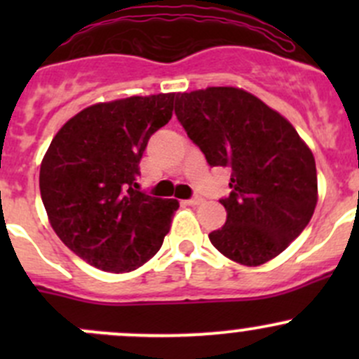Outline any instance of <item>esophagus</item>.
Returning a JSON list of instances; mask_svg holds the SVG:
<instances>
[{
    "mask_svg": "<svg viewBox=\"0 0 359 359\" xmlns=\"http://www.w3.org/2000/svg\"><path fill=\"white\" fill-rule=\"evenodd\" d=\"M201 203H203L201 196H193V198H189V200H187V205H191V206L201 205Z\"/></svg>",
    "mask_w": 359,
    "mask_h": 359,
    "instance_id": "obj_1",
    "label": "esophagus"
}]
</instances>
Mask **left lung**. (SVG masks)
Segmentation results:
<instances>
[{
    "mask_svg": "<svg viewBox=\"0 0 359 359\" xmlns=\"http://www.w3.org/2000/svg\"><path fill=\"white\" fill-rule=\"evenodd\" d=\"M175 116L210 166H227V220L208 234L227 259L260 266L306 229L318 201L316 163L295 128L245 90L177 93Z\"/></svg>",
    "mask_w": 359,
    "mask_h": 359,
    "instance_id": "8db88e82",
    "label": "left lung"
}]
</instances>
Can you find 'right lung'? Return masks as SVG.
Here are the masks:
<instances>
[{
    "label": "right lung",
    "mask_w": 359,
    "mask_h": 359,
    "mask_svg": "<svg viewBox=\"0 0 359 359\" xmlns=\"http://www.w3.org/2000/svg\"><path fill=\"white\" fill-rule=\"evenodd\" d=\"M175 93L95 104L59 130L43 158L39 191L57 236L85 262L130 273L161 248L177 200L139 191L151 135L172 118Z\"/></svg>",
    "instance_id": "obj_1"
}]
</instances>
